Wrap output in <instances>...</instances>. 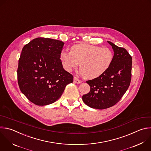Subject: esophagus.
Wrapping results in <instances>:
<instances>
[{"instance_id": "esophagus-1", "label": "esophagus", "mask_w": 151, "mask_h": 151, "mask_svg": "<svg viewBox=\"0 0 151 151\" xmlns=\"http://www.w3.org/2000/svg\"><path fill=\"white\" fill-rule=\"evenodd\" d=\"M73 79H74V82L76 83H81L82 82V81L79 80L78 78H77L75 77V76L74 77Z\"/></svg>"}]
</instances>
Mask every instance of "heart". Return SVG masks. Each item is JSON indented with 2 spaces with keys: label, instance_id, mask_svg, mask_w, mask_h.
<instances>
[{
  "label": "heart",
  "instance_id": "obj_1",
  "mask_svg": "<svg viewBox=\"0 0 151 151\" xmlns=\"http://www.w3.org/2000/svg\"><path fill=\"white\" fill-rule=\"evenodd\" d=\"M60 59L67 71H72L80 63L82 75L87 79H93L109 69L113 60V53L109 48L78 44L71 47L70 52L62 51Z\"/></svg>",
  "mask_w": 151,
  "mask_h": 151
}]
</instances>
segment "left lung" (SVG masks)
I'll use <instances>...</instances> for the list:
<instances>
[{"label": "left lung", "mask_w": 151, "mask_h": 151, "mask_svg": "<svg viewBox=\"0 0 151 151\" xmlns=\"http://www.w3.org/2000/svg\"><path fill=\"white\" fill-rule=\"evenodd\" d=\"M107 42L114 53L112 63L102 75L86 81L91 89L82 96L85 104L99 110L108 109L118 103L127 90L132 77L131 56L125 48Z\"/></svg>", "instance_id": "8db88e82"}]
</instances>
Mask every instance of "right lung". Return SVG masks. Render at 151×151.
Returning <instances> with one entry per match:
<instances>
[{"mask_svg": "<svg viewBox=\"0 0 151 151\" xmlns=\"http://www.w3.org/2000/svg\"><path fill=\"white\" fill-rule=\"evenodd\" d=\"M64 44L59 40L39 37L22 50L17 70L18 85L35 105L55 103L66 86L73 82V76L63 69L60 59Z\"/></svg>", "mask_w": 151, "mask_h": 151, "instance_id": "right-lung-1", "label": "right lung"}]
</instances>
